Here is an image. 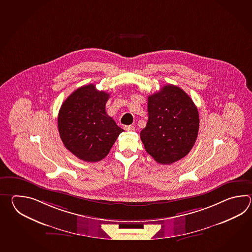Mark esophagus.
Here are the masks:
<instances>
[{"mask_svg":"<svg viewBox=\"0 0 252 252\" xmlns=\"http://www.w3.org/2000/svg\"><path fill=\"white\" fill-rule=\"evenodd\" d=\"M124 129L126 131H133V130H135V128H134L133 126H131V125H128V126H125Z\"/></svg>","mask_w":252,"mask_h":252,"instance_id":"obj_1","label":"esophagus"}]
</instances>
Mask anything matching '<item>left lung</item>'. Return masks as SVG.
Instances as JSON below:
<instances>
[{
    "label": "left lung",
    "mask_w": 252,
    "mask_h": 252,
    "mask_svg": "<svg viewBox=\"0 0 252 252\" xmlns=\"http://www.w3.org/2000/svg\"><path fill=\"white\" fill-rule=\"evenodd\" d=\"M149 119L140 131L146 151L158 163L172 164L192 150L198 135V110L178 86L166 85L148 97Z\"/></svg>",
    "instance_id": "8db88e82"
}]
</instances>
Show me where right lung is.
<instances>
[{"label": "right lung", "instance_id": "right-lung-1", "mask_svg": "<svg viewBox=\"0 0 252 252\" xmlns=\"http://www.w3.org/2000/svg\"><path fill=\"white\" fill-rule=\"evenodd\" d=\"M109 96V93L98 91L93 84L81 86L59 110L60 138L64 147L82 160H102L124 131L105 111Z\"/></svg>", "mask_w": 252, "mask_h": 252}]
</instances>
